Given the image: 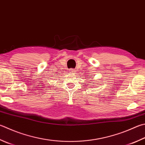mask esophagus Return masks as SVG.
I'll list each match as a JSON object with an SVG mask.
<instances>
[{"mask_svg":"<svg viewBox=\"0 0 145 145\" xmlns=\"http://www.w3.org/2000/svg\"><path fill=\"white\" fill-rule=\"evenodd\" d=\"M69 72H71V73H75V72H76V70L75 69H69Z\"/></svg>","mask_w":145,"mask_h":145,"instance_id":"obj_1","label":"esophagus"}]
</instances>
